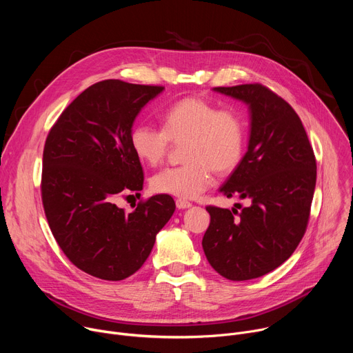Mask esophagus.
Masks as SVG:
<instances>
[{"mask_svg": "<svg viewBox=\"0 0 353 353\" xmlns=\"http://www.w3.org/2000/svg\"><path fill=\"white\" fill-rule=\"evenodd\" d=\"M192 204L190 203V201H187V199H183V198H177L176 199V207L179 208V210H185V208H190Z\"/></svg>", "mask_w": 353, "mask_h": 353, "instance_id": "esophagus-1", "label": "esophagus"}]
</instances>
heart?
Wrapping results in <instances>:
<instances>
[{"label": "heart", "mask_w": 353, "mask_h": 353, "mask_svg": "<svg viewBox=\"0 0 353 353\" xmlns=\"http://www.w3.org/2000/svg\"><path fill=\"white\" fill-rule=\"evenodd\" d=\"M163 128L139 123L130 134L134 154L149 166L159 165L168 155L170 141H184L180 166L166 168L150 179L161 194L195 198L214 183V170L232 172L241 161L245 146V123L234 108L218 109L207 99L187 96L162 114Z\"/></svg>", "instance_id": "b5f03b06"}]
</instances>
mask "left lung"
Instances as JSON below:
<instances>
[{"label":"left lung","instance_id":"obj_1","mask_svg":"<svg viewBox=\"0 0 353 353\" xmlns=\"http://www.w3.org/2000/svg\"><path fill=\"white\" fill-rule=\"evenodd\" d=\"M215 90L250 106L248 150L221 191L251 204L240 212L208 205L211 222L203 247L218 274L247 281L278 268L303 239L317 165L306 130L285 99L261 83Z\"/></svg>","mask_w":353,"mask_h":353}]
</instances>
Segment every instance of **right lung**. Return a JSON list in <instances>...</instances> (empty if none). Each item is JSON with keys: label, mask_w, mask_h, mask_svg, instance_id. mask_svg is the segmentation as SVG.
<instances>
[{"label": "right lung", "mask_w": 353, "mask_h": 353, "mask_svg": "<svg viewBox=\"0 0 353 353\" xmlns=\"http://www.w3.org/2000/svg\"><path fill=\"white\" fill-rule=\"evenodd\" d=\"M163 89L120 79L93 83L46 138L40 183L46 218L67 259L92 276L121 281L137 272L176 210L168 194L141 199L132 212L114 203L119 195L142 190L131 127Z\"/></svg>", "instance_id": "1"}]
</instances>
